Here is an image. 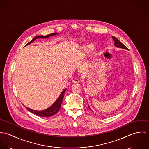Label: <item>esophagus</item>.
Instances as JSON below:
<instances>
[{
  "label": "esophagus",
  "instance_id": "34e87169",
  "mask_svg": "<svg viewBox=\"0 0 149 149\" xmlns=\"http://www.w3.org/2000/svg\"><path fill=\"white\" fill-rule=\"evenodd\" d=\"M80 82V80L77 79H74L73 80V83H79Z\"/></svg>",
  "mask_w": 149,
  "mask_h": 149
}]
</instances>
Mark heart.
Here are the masks:
<instances>
[{
    "mask_svg": "<svg viewBox=\"0 0 149 149\" xmlns=\"http://www.w3.org/2000/svg\"><path fill=\"white\" fill-rule=\"evenodd\" d=\"M85 52H86V53H87V52H88V51H85Z\"/></svg>",
    "mask_w": 149,
    "mask_h": 149,
    "instance_id": "b5f03b06",
    "label": "heart"
}]
</instances>
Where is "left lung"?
Returning <instances> with one entry per match:
<instances>
[{"instance_id":"left-lung-1","label":"left lung","mask_w":149,"mask_h":149,"mask_svg":"<svg viewBox=\"0 0 149 149\" xmlns=\"http://www.w3.org/2000/svg\"><path fill=\"white\" fill-rule=\"evenodd\" d=\"M112 39H113V40L114 41V45H115V46H116L118 47H120V48H122V49H127V47L125 45H123L122 43L119 40H118L116 37L112 36ZM88 107H89V108L90 109H91L89 106H88Z\"/></svg>"}]
</instances>
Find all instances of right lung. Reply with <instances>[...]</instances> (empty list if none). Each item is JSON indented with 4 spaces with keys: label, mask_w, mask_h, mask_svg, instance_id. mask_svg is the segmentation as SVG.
<instances>
[{
    "label": "right lung",
    "mask_w": 149,
    "mask_h": 149,
    "mask_svg": "<svg viewBox=\"0 0 149 149\" xmlns=\"http://www.w3.org/2000/svg\"><path fill=\"white\" fill-rule=\"evenodd\" d=\"M58 33H52V34L47 35L46 36H38L37 37H35L30 42L28 43L26 45H27L29 44H30L32 42L34 41L36 39H38L39 38H47L50 36H55V35H56ZM66 90V88L64 89V90L63 91V92H61V95L59 96L58 99L56 100V101L51 106L49 107L48 108L46 109H44V110H42V111H36V110H33V109H30L29 108H26L30 112H31V113H34V114H35L36 115H38V116H41V117H50V116L55 115L56 113H57L60 111V109L61 108V106L63 99H64V94L65 93Z\"/></svg>",
    "instance_id": "1"
}]
</instances>
